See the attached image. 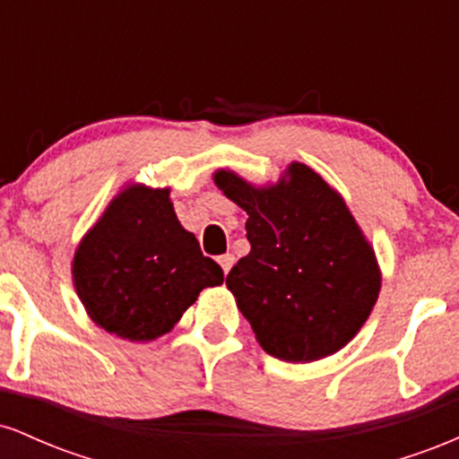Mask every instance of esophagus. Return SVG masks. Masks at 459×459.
Segmentation results:
<instances>
[{
    "label": "esophagus",
    "mask_w": 459,
    "mask_h": 459,
    "mask_svg": "<svg viewBox=\"0 0 459 459\" xmlns=\"http://www.w3.org/2000/svg\"><path fill=\"white\" fill-rule=\"evenodd\" d=\"M218 263H220V265H222L224 273H229L230 267H233V263H235V256L233 255H224V256H220Z\"/></svg>",
    "instance_id": "obj_1"
}]
</instances>
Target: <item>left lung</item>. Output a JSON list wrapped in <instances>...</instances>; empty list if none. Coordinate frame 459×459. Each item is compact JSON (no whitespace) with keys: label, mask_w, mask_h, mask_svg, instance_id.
<instances>
[{"label":"left lung","mask_w":459,"mask_h":459,"mask_svg":"<svg viewBox=\"0 0 459 459\" xmlns=\"http://www.w3.org/2000/svg\"><path fill=\"white\" fill-rule=\"evenodd\" d=\"M247 213L250 252L226 276L256 341L273 358L313 362L350 343L380 293V267L345 200L293 161L276 186L213 175Z\"/></svg>","instance_id":"8db88e82"}]
</instances>
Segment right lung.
<instances>
[{
    "label": "right lung",
    "instance_id": "1",
    "mask_svg": "<svg viewBox=\"0 0 459 459\" xmlns=\"http://www.w3.org/2000/svg\"><path fill=\"white\" fill-rule=\"evenodd\" d=\"M73 282L94 324L144 343L175 328L224 273L177 220L170 189L129 186L79 244Z\"/></svg>",
    "mask_w": 459,
    "mask_h": 459
}]
</instances>
